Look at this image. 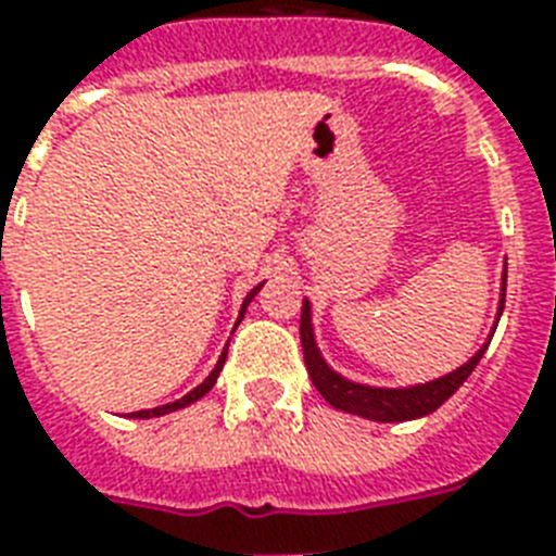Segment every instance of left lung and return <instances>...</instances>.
<instances>
[{
	"label": "left lung",
	"mask_w": 556,
	"mask_h": 556,
	"mask_svg": "<svg viewBox=\"0 0 556 556\" xmlns=\"http://www.w3.org/2000/svg\"><path fill=\"white\" fill-rule=\"evenodd\" d=\"M505 286H508V270H505V277H502L500 317L502 308H505ZM300 343H303L305 369L312 375V383L334 409H343V413L352 415H364V418H371V421H409V418H421V415H430L432 409H439V406L444 404L467 378H470V371H473L476 364L482 361L484 349H488L491 340H488L465 366H458L456 371H450L444 378L409 389L364 387V383H352V380L340 378L334 369H329L326 361L320 357V349L314 343L312 308H308V303H303V314H300Z\"/></svg>",
	"instance_id": "left-lung-1"
}]
</instances>
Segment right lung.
Here are the masks:
<instances>
[{"instance_id": "add662e5", "label": "right lung", "mask_w": 556, "mask_h": 556, "mask_svg": "<svg viewBox=\"0 0 556 556\" xmlns=\"http://www.w3.org/2000/svg\"><path fill=\"white\" fill-rule=\"evenodd\" d=\"M262 286H256L251 291V294L244 296V303H242V312H239V317H244V308H248V303H251L253 296H256V291H260ZM225 357H227V352L222 357H218V364H216V369L210 371L207 378H204V383H199V387L192 389V392H187L185 397H178V401H173V404H164V406H155V409H138V413H132V418H152V415H167V413H173V409H181V406H187V404H192V401H199V397H204L210 392V389H213V383H216V378H218V371H222V366H225Z\"/></svg>"}]
</instances>
